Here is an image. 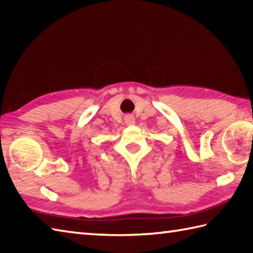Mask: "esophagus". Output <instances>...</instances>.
Wrapping results in <instances>:
<instances>
[{"label":"esophagus","instance_id":"34e87169","mask_svg":"<svg viewBox=\"0 0 253 253\" xmlns=\"http://www.w3.org/2000/svg\"><path fill=\"white\" fill-rule=\"evenodd\" d=\"M125 123L127 124V125H135V123H136V120H135V117H133L132 115H127V116H125Z\"/></svg>","mask_w":253,"mask_h":253}]
</instances>
